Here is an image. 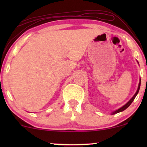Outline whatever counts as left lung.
Segmentation results:
<instances>
[{
    "label": "left lung",
    "instance_id": "left-lung-1",
    "mask_svg": "<svg viewBox=\"0 0 147 147\" xmlns=\"http://www.w3.org/2000/svg\"><path fill=\"white\" fill-rule=\"evenodd\" d=\"M140 84H141V79H140V82H139V85H138V90H137V91H136V93H135V95H133V97H132V98H131V99H130V100H129V102H128L127 103H126V104H125V105H124V106H123L122 107H121V108H120V109H117V110L115 111L114 112H113L112 113H111V115H114V114H116V113H117L122 112V111H124V110H125V109H127V108L129 107V106L130 105H131V103H132V102H133V100H134V99L136 98V95H138V92H139L140 88Z\"/></svg>",
    "mask_w": 147,
    "mask_h": 147
}]
</instances>
